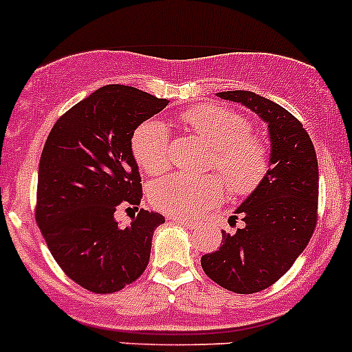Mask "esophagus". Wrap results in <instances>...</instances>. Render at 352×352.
Listing matches in <instances>:
<instances>
[{
	"instance_id": "obj_1",
	"label": "esophagus",
	"mask_w": 352,
	"mask_h": 352,
	"mask_svg": "<svg viewBox=\"0 0 352 352\" xmlns=\"http://www.w3.org/2000/svg\"><path fill=\"white\" fill-rule=\"evenodd\" d=\"M170 219H172L173 223H177V225L186 226L187 230H194V228H196V226H197V223L189 221V219H184V218H177V216H170Z\"/></svg>"
}]
</instances>
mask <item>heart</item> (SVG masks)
Masks as SVG:
<instances>
[{
	"label": "heart",
	"instance_id": "b5f03b06",
	"mask_svg": "<svg viewBox=\"0 0 352 352\" xmlns=\"http://www.w3.org/2000/svg\"><path fill=\"white\" fill-rule=\"evenodd\" d=\"M182 122L190 133L211 148L209 168L216 175L194 177L172 173L150 187V201L156 209L180 218H194L218 204L225 194V183L235 196H247L257 189L269 172V148L254 136L252 124L240 113L218 105H199L182 113ZM131 150L138 165L150 175L170 166V134L160 120H144L134 129Z\"/></svg>",
	"mask_w": 352,
	"mask_h": 352
}]
</instances>
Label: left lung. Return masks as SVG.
<instances>
[{"mask_svg": "<svg viewBox=\"0 0 352 352\" xmlns=\"http://www.w3.org/2000/svg\"><path fill=\"white\" fill-rule=\"evenodd\" d=\"M219 98L242 104L267 124L269 172L236 208L243 226L223 232V245L201 257L206 274L225 289L258 293L289 271L307 248L317 225L318 162L300 120L254 91H219ZM232 216V218H236Z\"/></svg>", "mask_w": 352, "mask_h": 352, "instance_id": "left-lung-1", "label": "left lung"}]
</instances>
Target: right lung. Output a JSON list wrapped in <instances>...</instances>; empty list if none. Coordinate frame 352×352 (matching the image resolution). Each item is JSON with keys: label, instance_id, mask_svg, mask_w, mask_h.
<instances>
[{"label": "right lung", "instance_id": "1", "mask_svg": "<svg viewBox=\"0 0 352 352\" xmlns=\"http://www.w3.org/2000/svg\"><path fill=\"white\" fill-rule=\"evenodd\" d=\"M168 105L126 85H107L54 124L38 163L35 219L52 257L91 293H116L146 269L160 212L140 209L120 228L119 209L138 211L143 187L131 150L134 129Z\"/></svg>", "mask_w": 352, "mask_h": 352}]
</instances>
